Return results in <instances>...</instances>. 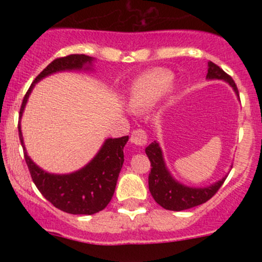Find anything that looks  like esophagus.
Wrapping results in <instances>:
<instances>
[{
	"instance_id": "esophagus-1",
	"label": "esophagus",
	"mask_w": 262,
	"mask_h": 262,
	"mask_svg": "<svg viewBox=\"0 0 262 262\" xmlns=\"http://www.w3.org/2000/svg\"><path fill=\"white\" fill-rule=\"evenodd\" d=\"M130 141L132 144H134L138 148H141L146 144L148 141V135H146V132L144 129H135L133 133L130 135Z\"/></svg>"
}]
</instances>
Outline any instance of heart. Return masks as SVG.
<instances>
[{
	"label": "heart",
	"mask_w": 262,
	"mask_h": 262,
	"mask_svg": "<svg viewBox=\"0 0 262 262\" xmlns=\"http://www.w3.org/2000/svg\"><path fill=\"white\" fill-rule=\"evenodd\" d=\"M175 75L166 69H154L138 79L129 93V107L133 111L148 110L172 86Z\"/></svg>",
	"instance_id": "heart-1"
}]
</instances>
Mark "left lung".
I'll return each mask as SVG.
<instances>
[{
  "label": "left lung",
  "instance_id": "left-lung-1",
  "mask_svg": "<svg viewBox=\"0 0 262 262\" xmlns=\"http://www.w3.org/2000/svg\"><path fill=\"white\" fill-rule=\"evenodd\" d=\"M207 79L209 80H224L233 87V90L239 97V91L234 82V80L225 71L222 70L214 62H208V73H207ZM146 155H148L150 164H151V170L149 173V189L155 202L160 204L162 208L169 210H185L193 208V207L200 206V204L206 203L210 200L223 182L227 176L219 180L218 182L213 185L207 186L203 188L187 187V186L181 185L177 182L172 176L170 175L166 165H165L164 158H162V151L159 144L154 141L146 146Z\"/></svg>",
  "mask_w": 262,
  "mask_h": 262
}]
</instances>
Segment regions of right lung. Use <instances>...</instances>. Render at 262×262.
I'll use <instances>...</instances> for the list:
<instances>
[{
	"mask_svg": "<svg viewBox=\"0 0 262 262\" xmlns=\"http://www.w3.org/2000/svg\"><path fill=\"white\" fill-rule=\"evenodd\" d=\"M93 58L83 54H71L62 56L50 62L40 74L35 77L27 91L19 110V118L25 111L27 100L31 95L33 87L43 77L58 71L65 70H89ZM19 140L23 144L22 130L18 123ZM128 141V135L122 138L107 139L102 145L97 155L85 167L69 173V175H54L41 170L29 158L25 149V159L31 172L32 180L40 193L53 204L54 207L70 213V214H95L104 209L112 200L117 180L124 162V149Z\"/></svg>",
	"mask_w": 262,
	"mask_h": 262,
	"instance_id": "right-lung-1",
	"label": "right lung"
}]
</instances>
